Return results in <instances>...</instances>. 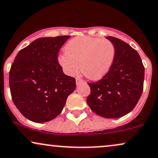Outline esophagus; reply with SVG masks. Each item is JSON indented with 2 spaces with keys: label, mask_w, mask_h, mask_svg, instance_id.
<instances>
[{
  "label": "esophagus",
  "mask_w": 158,
  "mask_h": 158,
  "mask_svg": "<svg viewBox=\"0 0 158 158\" xmlns=\"http://www.w3.org/2000/svg\"><path fill=\"white\" fill-rule=\"evenodd\" d=\"M76 82H77V85H80V84L85 83V81H84L83 79H80V78L77 77V79H76Z\"/></svg>",
  "instance_id": "34e87169"
}]
</instances>
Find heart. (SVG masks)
<instances>
[{"label":"heart","mask_w":158,"mask_h":158,"mask_svg":"<svg viewBox=\"0 0 158 158\" xmlns=\"http://www.w3.org/2000/svg\"><path fill=\"white\" fill-rule=\"evenodd\" d=\"M65 52L58 57L59 64L68 75L80 69L93 80L104 77L110 70L115 57V47L109 40L91 36H79L69 41Z\"/></svg>","instance_id":"heart-1"}]
</instances>
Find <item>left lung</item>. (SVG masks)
Here are the masks:
<instances>
[{
	"label": "left lung",
	"instance_id": "left-lung-1",
	"mask_svg": "<svg viewBox=\"0 0 158 158\" xmlns=\"http://www.w3.org/2000/svg\"><path fill=\"white\" fill-rule=\"evenodd\" d=\"M115 47L110 70L96 82L88 83L87 103L92 111L105 118H119L131 112L143 88L144 67L139 53L125 41L106 36Z\"/></svg>",
	"mask_w": 158,
	"mask_h": 158
}]
</instances>
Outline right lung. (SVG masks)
<instances>
[{
	"label": "right lung",
	"mask_w": 158,
	"mask_h": 158,
	"mask_svg": "<svg viewBox=\"0 0 158 158\" xmlns=\"http://www.w3.org/2000/svg\"><path fill=\"white\" fill-rule=\"evenodd\" d=\"M71 36L40 38L18 52L9 71L13 102L24 117L35 123L60 114L76 87L75 78L65 75L58 52Z\"/></svg>",
	"instance_id": "1"
}]
</instances>
